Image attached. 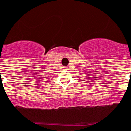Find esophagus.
Returning <instances> with one entry per match:
<instances>
[{
	"instance_id": "esophagus-1",
	"label": "esophagus",
	"mask_w": 131,
	"mask_h": 131,
	"mask_svg": "<svg viewBox=\"0 0 131 131\" xmlns=\"http://www.w3.org/2000/svg\"><path fill=\"white\" fill-rule=\"evenodd\" d=\"M64 69H67V67H64Z\"/></svg>"
}]
</instances>
